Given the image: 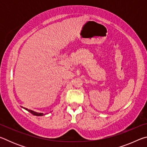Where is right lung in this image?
Listing matches in <instances>:
<instances>
[{"mask_svg":"<svg viewBox=\"0 0 147 147\" xmlns=\"http://www.w3.org/2000/svg\"><path fill=\"white\" fill-rule=\"evenodd\" d=\"M22 108H23V107H22ZM24 109H25L26 110H27L28 111H29L30 113H31L32 115H36V116H42V115H43L44 114L43 113H38V112H36V111H32V110H31V109H27V108H24Z\"/></svg>","mask_w":147,"mask_h":147,"instance_id":"1","label":"right lung"}]
</instances>
